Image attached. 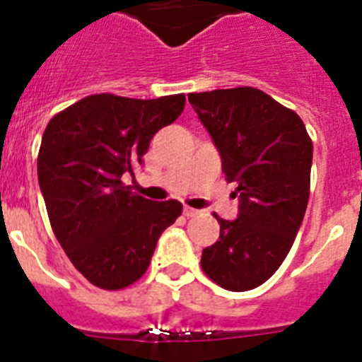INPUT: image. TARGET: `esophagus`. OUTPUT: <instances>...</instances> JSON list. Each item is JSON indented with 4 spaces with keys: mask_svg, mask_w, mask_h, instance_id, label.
Returning a JSON list of instances; mask_svg holds the SVG:
<instances>
[{
    "mask_svg": "<svg viewBox=\"0 0 362 362\" xmlns=\"http://www.w3.org/2000/svg\"><path fill=\"white\" fill-rule=\"evenodd\" d=\"M183 212H185V216H187V217H194V216H197V214H199V210L192 209V206H188V204H187Z\"/></svg>",
    "mask_w": 362,
    "mask_h": 362,
    "instance_id": "1",
    "label": "esophagus"
}]
</instances>
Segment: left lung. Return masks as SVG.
I'll return each mask as SVG.
<instances>
[{"mask_svg":"<svg viewBox=\"0 0 362 362\" xmlns=\"http://www.w3.org/2000/svg\"><path fill=\"white\" fill-rule=\"evenodd\" d=\"M212 136L228 183H238L239 216L219 221V241L201 268L230 292L270 279L288 255L310 197L313 145L296 112L252 86L188 94Z\"/></svg>","mask_w":362,"mask_h":362,"instance_id":"1","label":"left lung"}]
</instances>
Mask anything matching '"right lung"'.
Segmentation results:
<instances>
[{
	"mask_svg": "<svg viewBox=\"0 0 362 362\" xmlns=\"http://www.w3.org/2000/svg\"><path fill=\"white\" fill-rule=\"evenodd\" d=\"M185 101V94L86 95L45 129L37 181L50 226L76 270L98 288L141 279L159 235L183 212L175 199L132 194L121 177L141 165L153 134L181 116Z\"/></svg>",
	"mask_w": 362,
	"mask_h": 362,
	"instance_id": "1",
	"label": "right lung"
}]
</instances>
